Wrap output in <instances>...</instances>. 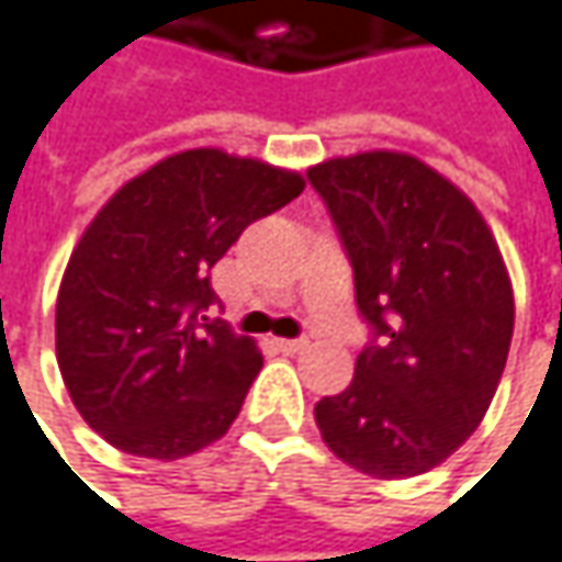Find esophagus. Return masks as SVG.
Listing matches in <instances>:
<instances>
[{
    "label": "esophagus",
    "instance_id": "34e87169",
    "mask_svg": "<svg viewBox=\"0 0 562 562\" xmlns=\"http://www.w3.org/2000/svg\"><path fill=\"white\" fill-rule=\"evenodd\" d=\"M274 348L281 353H300L306 348V338H274Z\"/></svg>",
    "mask_w": 562,
    "mask_h": 562
}]
</instances>
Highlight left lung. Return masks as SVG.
I'll list each match as a JSON object with an SVG mask.
<instances>
[{"label": "left lung", "instance_id": "1", "mask_svg": "<svg viewBox=\"0 0 562 562\" xmlns=\"http://www.w3.org/2000/svg\"><path fill=\"white\" fill-rule=\"evenodd\" d=\"M306 177L376 331L351 385L316 405V427L370 477L424 474L477 430L496 395L516 323L503 252L474 202L414 155L331 157Z\"/></svg>", "mask_w": 562, "mask_h": 562}]
</instances>
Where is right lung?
<instances>
[{"label":"right lung","mask_w":562,"mask_h":562,"mask_svg":"<svg viewBox=\"0 0 562 562\" xmlns=\"http://www.w3.org/2000/svg\"><path fill=\"white\" fill-rule=\"evenodd\" d=\"M296 170L221 148L164 157L94 214L56 296V360L110 446L173 462L231 430L262 351L205 310L239 234L303 192Z\"/></svg>","instance_id":"1"}]
</instances>
